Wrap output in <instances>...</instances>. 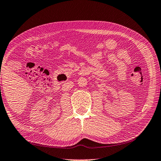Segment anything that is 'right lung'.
I'll use <instances>...</instances> for the list:
<instances>
[{"label": "right lung", "instance_id": "obj_1", "mask_svg": "<svg viewBox=\"0 0 161 161\" xmlns=\"http://www.w3.org/2000/svg\"><path fill=\"white\" fill-rule=\"evenodd\" d=\"M0 87H1V86H0Z\"/></svg>", "mask_w": 161, "mask_h": 161}]
</instances>
